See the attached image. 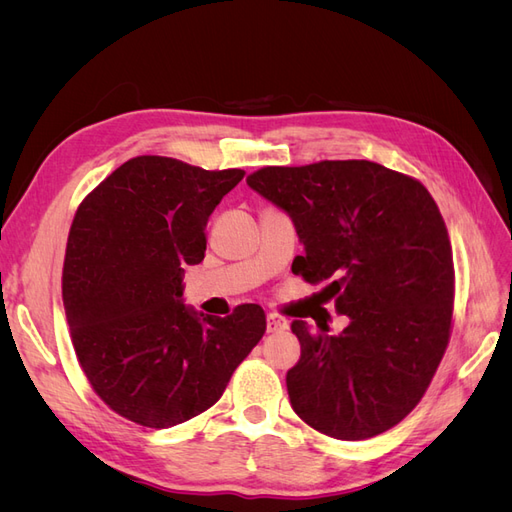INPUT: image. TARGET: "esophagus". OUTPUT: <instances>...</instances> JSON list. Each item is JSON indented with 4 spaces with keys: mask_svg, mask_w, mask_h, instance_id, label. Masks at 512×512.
<instances>
[{
    "mask_svg": "<svg viewBox=\"0 0 512 512\" xmlns=\"http://www.w3.org/2000/svg\"><path fill=\"white\" fill-rule=\"evenodd\" d=\"M286 329H288V320L286 318L277 316V314H269L267 316V331L269 333H282Z\"/></svg>",
    "mask_w": 512,
    "mask_h": 512,
    "instance_id": "esophagus-1",
    "label": "esophagus"
}]
</instances>
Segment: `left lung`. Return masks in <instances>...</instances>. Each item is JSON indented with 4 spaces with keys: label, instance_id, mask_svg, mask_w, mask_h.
I'll return each mask as SVG.
<instances>
[{
    "label": "left lung",
    "instance_id": "left-lung-1",
    "mask_svg": "<svg viewBox=\"0 0 512 512\" xmlns=\"http://www.w3.org/2000/svg\"><path fill=\"white\" fill-rule=\"evenodd\" d=\"M247 185L292 220L305 250L292 273L324 284L322 301L348 316L337 335L292 322L301 344L286 374L292 410L337 440L395 427L451 335L455 269L438 205L423 183L369 160L267 166Z\"/></svg>",
    "mask_w": 512,
    "mask_h": 512
}]
</instances>
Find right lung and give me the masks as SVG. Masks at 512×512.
Instances as JSON below:
<instances>
[{"label":"right lung","instance_id":"right-lung-1","mask_svg":"<svg viewBox=\"0 0 512 512\" xmlns=\"http://www.w3.org/2000/svg\"><path fill=\"white\" fill-rule=\"evenodd\" d=\"M243 175L138 156L74 215L61 286L72 344L94 391L128 421L168 429L205 412L265 335L256 303L220 318L183 301L209 215Z\"/></svg>","mask_w":512,"mask_h":512}]
</instances>
